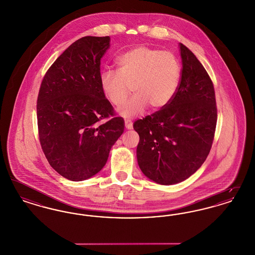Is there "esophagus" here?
Listing matches in <instances>:
<instances>
[{
  "mask_svg": "<svg viewBox=\"0 0 255 255\" xmlns=\"http://www.w3.org/2000/svg\"><path fill=\"white\" fill-rule=\"evenodd\" d=\"M125 127H126V129H128V130L132 129V128H133L132 122H130V121H125Z\"/></svg>",
  "mask_w": 255,
  "mask_h": 255,
  "instance_id": "1",
  "label": "esophagus"
}]
</instances>
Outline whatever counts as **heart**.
I'll return each instance as SVG.
<instances>
[{"mask_svg": "<svg viewBox=\"0 0 255 255\" xmlns=\"http://www.w3.org/2000/svg\"><path fill=\"white\" fill-rule=\"evenodd\" d=\"M117 67L118 72L101 73L100 87L110 103L120 108L126 102L132 86L134 95L121 110L125 118L138 115L148 105L153 110L164 108L180 85L181 65L169 51L137 46L120 55Z\"/></svg>", "mask_w": 255, "mask_h": 255, "instance_id": "b5f03b06", "label": "heart"}]
</instances>
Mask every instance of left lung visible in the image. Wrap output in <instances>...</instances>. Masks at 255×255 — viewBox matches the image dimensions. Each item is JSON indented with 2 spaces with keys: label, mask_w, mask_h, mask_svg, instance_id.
Segmentation results:
<instances>
[{
  "label": "left lung",
  "mask_w": 255,
  "mask_h": 255,
  "mask_svg": "<svg viewBox=\"0 0 255 255\" xmlns=\"http://www.w3.org/2000/svg\"><path fill=\"white\" fill-rule=\"evenodd\" d=\"M182 69L167 106L133 123L139 135L136 158L147 178L169 185L189 178L205 162L214 139V86L194 53L180 44Z\"/></svg>",
  "instance_id": "left-lung-1"
}]
</instances>
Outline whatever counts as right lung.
Here are the masks:
<instances>
[{
  "mask_svg": "<svg viewBox=\"0 0 255 255\" xmlns=\"http://www.w3.org/2000/svg\"><path fill=\"white\" fill-rule=\"evenodd\" d=\"M109 47V36L76 40L49 67L40 86V144L50 166L70 181H84L102 169L124 131L123 119L116 116L100 87V61Z\"/></svg>",
  "mask_w": 255,
  "mask_h": 255,
  "instance_id": "1",
  "label": "right lung"
}]
</instances>
